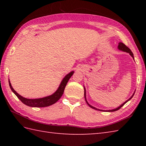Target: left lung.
Returning <instances> with one entry per match:
<instances>
[{"mask_svg": "<svg viewBox=\"0 0 146 146\" xmlns=\"http://www.w3.org/2000/svg\"><path fill=\"white\" fill-rule=\"evenodd\" d=\"M118 48H119V49H120V50H122V51H125V52H129V53L131 54V56L134 58V54H133V53H132V52L131 51V49H130L126 45H125L124 44H123V43H122V42H119V46H118ZM85 100H86V103H87V104L89 105L90 107L91 108H94V109H95V110H100V111H105V110H99V109H97V108H95V107H92V106H91L90 105L88 102H87V101H86V95H85ZM134 94H133V95L132 96V97L130 98L128 100H127L126 102H125L124 103H123V104H122L120 105V107H119L118 108H115V109H113V110H108V111H117V110H119L120 108L122 107V106H123V105H124L129 100H131V99L132 98V97L133 96H134Z\"/></svg>", "mask_w": 146, "mask_h": 146, "instance_id": "1", "label": "left lung"}]
</instances>
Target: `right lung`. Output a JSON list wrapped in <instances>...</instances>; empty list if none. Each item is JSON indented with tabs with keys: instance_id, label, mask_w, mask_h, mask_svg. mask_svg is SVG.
I'll use <instances>...</instances> for the list:
<instances>
[{
	"instance_id": "obj_1",
	"label": "right lung",
	"mask_w": 146,
	"mask_h": 146,
	"mask_svg": "<svg viewBox=\"0 0 146 146\" xmlns=\"http://www.w3.org/2000/svg\"><path fill=\"white\" fill-rule=\"evenodd\" d=\"M74 71H71L69 74L64 77V78L62 80L61 84L59 86V88L54 94L52 95L48 96V97L41 98H37V99H28L24 98L22 97L19 94H18L17 93L15 92L14 88H12L11 85V82H9V86H10V88L11 90L14 93V94L17 96V98L19 99V100L23 102L24 104H25L27 106L32 107H48L49 105H51L52 104H55L59 99H60L62 95L63 94V92L64 90L65 86H66L68 80H70L71 76L73 75Z\"/></svg>"
}]
</instances>
